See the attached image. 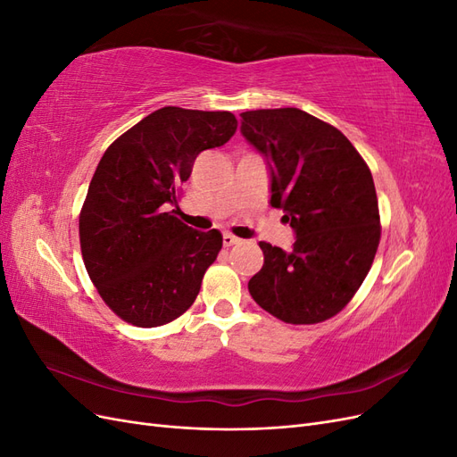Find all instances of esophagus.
<instances>
[{
    "mask_svg": "<svg viewBox=\"0 0 457 457\" xmlns=\"http://www.w3.org/2000/svg\"><path fill=\"white\" fill-rule=\"evenodd\" d=\"M240 242V238H237V237H232L230 232H225L223 234V245L225 247H230V245H234V244H238Z\"/></svg>",
    "mask_w": 457,
    "mask_h": 457,
    "instance_id": "esophagus-1",
    "label": "esophagus"
}]
</instances>
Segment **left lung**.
Segmentation results:
<instances>
[{
	"label": "left lung",
	"mask_w": 457,
	"mask_h": 457,
	"mask_svg": "<svg viewBox=\"0 0 457 457\" xmlns=\"http://www.w3.org/2000/svg\"><path fill=\"white\" fill-rule=\"evenodd\" d=\"M240 116L244 139L267 160L270 205L295 232L289 252L259 244L265 262L247 289L282 322H324L353 299L378 252L371 173L347 137L299 108Z\"/></svg>",
	"instance_id": "obj_1"
}]
</instances>
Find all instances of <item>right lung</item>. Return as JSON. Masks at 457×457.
<instances>
[{
	"label": "right lung",
	"mask_w": 457,
	"mask_h": 457,
	"mask_svg": "<svg viewBox=\"0 0 457 457\" xmlns=\"http://www.w3.org/2000/svg\"><path fill=\"white\" fill-rule=\"evenodd\" d=\"M237 128L230 112L163 106L106 148L79 213V244L96 292L121 320L156 328L195 303L223 237L181 223L173 207L196 156Z\"/></svg>",
	"instance_id": "right-lung-1"
}]
</instances>
